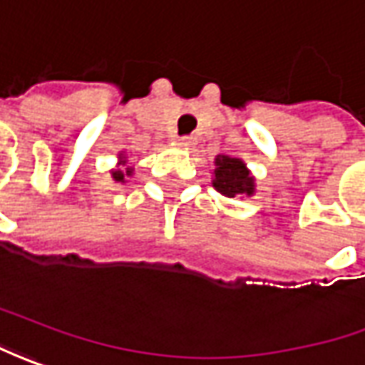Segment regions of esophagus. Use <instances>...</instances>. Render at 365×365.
<instances>
[{
    "mask_svg": "<svg viewBox=\"0 0 365 365\" xmlns=\"http://www.w3.org/2000/svg\"><path fill=\"white\" fill-rule=\"evenodd\" d=\"M178 141H180V145H183V147H192V145H194V139L187 137V135H185V137H180Z\"/></svg>",
    "mask_w": 365,
    "mask_h": 365,
    "instance_id": "esophagus-1",
    "label": "esophagus"
}]
</instances>
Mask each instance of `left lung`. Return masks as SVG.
I'll use <instances>...</instances> for the list:
<instances>
[{
	"mask_svg": "<svg viewBox=\"0 0 365 365\" xmlns=\"http://www.w3.org/2000/svg\"><path fill=\"white\" fill-rule=\"evenodd\" d=\"M214 180L212 185L226 197H242L255 194V178L246 168V163L238 158L218 155L214 161Z\"/></svg>",
	"mask_w": 365,
	"mask_h": 365,
	"instance_id": "8db88e82",
	"label": "left lung"
}]
</instances>
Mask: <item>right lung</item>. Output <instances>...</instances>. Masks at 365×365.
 Returning <instances> with one entry per match:
<instances>
[{
  "label": "right lung",
  "instance_id": "right-lung-1",
  "mask_svg": "<svg viewBox=\"0 0 365 365\" xmlns=\"http://www.w3.org/2000/svg\"><path fill=\"white\" fill-rule=\"evenodd\" d=\"M119 161H120V165H125V163H127V159L123 158V155H119ZM110 175H113V180H115V182L125 183V180H127L129 175H133V168H125V170H113L110 171Z\"/></svg>",
  "mask_w": 365,
  "mask_h": 365
}]
</instances>
